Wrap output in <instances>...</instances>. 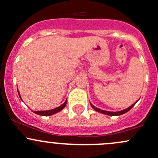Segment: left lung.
<instances>
[{"mask_svg": "<svg viewBox=\"0 0 158 158\" xmlns=\"http://www.w3.org/2000/svg\"><path fill=\"white\" fill-rule=\"evenodd\" d=\"M137 102H138V101H137ZM136 102H135V104H134V105H132L131 106H130V107L128 108V109H125V110H122V111H117V112H114V111H104V110H102V109H98V108H95V106H92V104H91V106H92V109H95V111H98V112H100V113H103V114H108V115L114 116V115H121V114H125V112H127V111H128L129 110L131 109V108L133 107V106H135V104H136Z\"/></svg>", "mask_w": 158, "mask_h": 158, "instance_id": "8db88e82", "label": "left lung"}]
</instances>
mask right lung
Returning <instances> with one entry per match:
<instances>
[{
	"label": "right lung",
	"mask_w": 158,
	"mask_h": 158,
	"mask_svg": "<svg viewBox=\"0 0 158 158\" xmlns=\"http://www.w3.org/2000/svg\"><path fill=\"white\" fill-rule=\"evenodd\" d=\"M19 94V92H18ZM20 95V94H19ZM20 96V95H19ZM66 102H67V100L63 103L62 106H60V107L56 108V109H51V110H48V111H34V113H36V114H39V115H42V116H49V115H52V114H56V113L59 112L61 110H63L66 106Z\"/></svg>",
	"instance_id": "1"
}]
</instances>
